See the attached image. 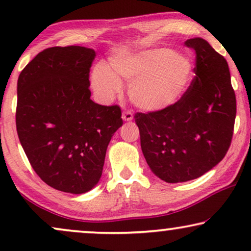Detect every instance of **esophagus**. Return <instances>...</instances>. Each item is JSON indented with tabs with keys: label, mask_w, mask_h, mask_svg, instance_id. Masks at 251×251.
Returning <instances> with one entry per match:
<instances>
[{
	"label": "esophagus",
	"mask_w": 251,
	"mask_h": 251,
	"mask_svg": "<svg viewBox=\"0 0 251 251\" xmlns=\"http://www.w3.org/2000/svg\"><path fill=\"white\" fill-rule=\"evenodd\" d=\"M133 119V114L130 111H126V112H123V114H122V120L123 121H126V122H129V121H131V120Z\"/></svg>",
	"instance_id": "esophagus-1"
}]
</instances>
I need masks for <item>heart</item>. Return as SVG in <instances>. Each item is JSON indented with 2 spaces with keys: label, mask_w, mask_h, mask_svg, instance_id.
<instances>
[{
  "label": "heart",
  "mask_w": 251,
  "mask_h": 251,
  "mask_svg": "<svg viewBox=\"0 0 251 251\" xmlns=\"http://www.w3.org/2000/svg\"><path fill=\"white\" fill-rule=\"evenodd\" d=\"M193 80V63L186 54L167 48L137 53L114 54L105 64L96 65L91 88L102 101L122 92L121 81L129 83V96L146 112L169 108L184 97Z\"/></svg>",
  "instance_id": "obj_1"
}]
</instances>
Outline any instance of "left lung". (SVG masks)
<instances>
[{
    "label": "left lung",
    "instance_id": "1",
    "mask_svg": "<svg viewBox=\"0 0 251 251\" xmlns=\"http://www.w3.org/2000/svg\"><path fill=\"white\" fill-rule=\"evenodd\" d=\"M195 50V77L179 101L147 114L137 113L140 146L152 173L167 183H184L208 173L231 145L236 114L227 61L201 37Z\"/></svg>",
    "mask_w": 251,
    "mask_h": 251
}]
</instances>
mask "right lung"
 <instances>
[{
    "instance_id": "1",
    "label": "right lung",
    "mask_w": 251,
    "mask_h": 251,
    "mask_svg": "<svg viewBox=\"0 0 251 251\" xmlns=\"http://www.w3.org/2000/svg\"><path fill=\"white\" fill-rule=\"evenodd\" d=\"M95 57L90 48H49L27 64L17 83L20 144L41 179L66 193L98 184L108 144L123 125L119 106L91 100Z\"/></svg>"
}]
</instances>
